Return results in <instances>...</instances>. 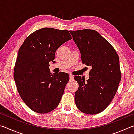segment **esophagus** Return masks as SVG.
<instances>
[{"instance_id":"esophagus-1","label":"esophagus","mask_w":134,"mask_h":134,"mask_svg":"<svg viewBox=\"0 0 134 134\" xmlns=\"http://www.w3.org/2000/svg\"><path fill=\"white\" fill-rule=\"evenodd\" d=\"M69 77H70V80H72L74 79V76H72V75H71V74H70Z\"/></svg>"}]
</instances>
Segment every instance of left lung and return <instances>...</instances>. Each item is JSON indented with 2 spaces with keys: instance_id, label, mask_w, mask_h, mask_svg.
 <instances>
[{
  "instance_id": "8db88e82",
  "label": "left lung",
  "mask_w": 134,
  "mask_h": 134,
  "mask_svg": "<svg viewBox=\"0 0 134 134\" xmlns=\"http://www.w3.org/2000/svg\"><path fill=\"white\" fill-rule=\"evenodd\" d=\"M70 32L80 52L82 63L92 68L86 81L80 76L74 77L79 83L75 103L86 114H97L108 107L117 92L121 79L118 55L98 32L83 29Z\"/></svg>"
}]
</instances>
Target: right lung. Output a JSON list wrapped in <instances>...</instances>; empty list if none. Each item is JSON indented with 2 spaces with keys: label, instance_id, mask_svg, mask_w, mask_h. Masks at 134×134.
Masks as SVG:
<instances>
[{
  "label": "right lung",
  "instance_id": "right-lung-1",
  "mask_svg": "<svg viewBox=\"0 0 134 134\" xmlns=\"http://www.w3.org/2000/svg\"><path fill=\"white\" fill-rule=\"evenodd\" d=\"M71 39L67 30L44 28L29 35L20 47L13 77L22 99L35 112H51L60 102L69 76L53 74L49 63L57 49Z\"/></svg>",
  "mask_w": 134,
  "mask_h": 134
}]
</instances>
